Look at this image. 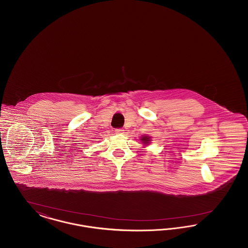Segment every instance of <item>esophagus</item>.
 Here are the masks:
<instances>
[{"label": "esophagus", "mask_w": 248, "mask_h": 248, "mask_svg": "<svg viewBox=\"0 0 248 248\" xmlns=\"http://www.w3.org/2000/svg\"><path fill=\"white\" fill-rule=\"evenodd\" d=\"M124 130L123 129V128H117V129H115V133L118 134V135H121V134L124 133Z\"/></svg>", "instance_id": "esophagus-1"}]
</instances>
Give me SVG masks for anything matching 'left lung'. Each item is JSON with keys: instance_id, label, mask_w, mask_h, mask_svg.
Listing matches in <instances>:
<instances>
[{"instance_id": "obj_1", "label": "left lung", "mask_w": 248, "mask_h": 248, "mask_svg": "<svg viewBox=\"0 0 248 248\" xmlns=\"http://www.w3.org/2000/svg\"><path fill=\"white\" fill-rule=\"evenodd\" d=\"M140 140H141L142 144H144V146L149 145L151 141H152L150 136H142L141 138H140Z\"/></svg>"}]
</instances>
